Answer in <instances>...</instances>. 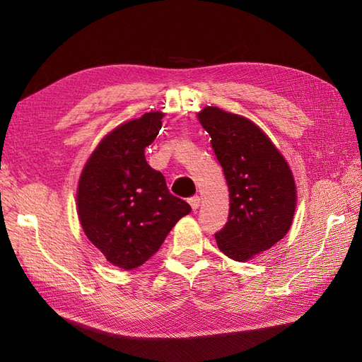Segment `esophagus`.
I'll return each mask as SVG.
<instances>
[{
	"label": "esophagus",
	"instance_id": "obj_1",
	"mask_svg": "<svg viewBox=\"0 0 362 362\" xmlns=\"http://www.w3.org/2000/svg\"><path fill=\"white\" fill-rule=\"evenodd\" d=\"M189 204H190V206H192V210H193V211L198 210V208H199V204H201L199 196H193V198H190V199H189Z\"/></svg>",
	"mask_w": 362,
	"mask_h": 362
}]
</instances>
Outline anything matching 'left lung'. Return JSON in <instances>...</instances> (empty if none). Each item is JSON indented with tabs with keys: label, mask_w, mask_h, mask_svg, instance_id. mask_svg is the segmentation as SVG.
Here are the masks:
<instances>
[{
	"label": "left lung",
	"mask_w": 362,
	"mask_h": 362,
	"mask_svg": "<svg viewBox=\"0 0 362 362\" xmlns=\"http://www.w3.org/2000/svg\"><path fill=\"white\" fill-rule=\"evenodd\" d=\"M198 119L229 190V216L214 234L217 246L229 258L247 261L288 233L296 210L293 173L252 120L217 107H205Z\"/></svg>",
	"instance_id": "1"
}]
</instances>
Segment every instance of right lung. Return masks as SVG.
I'll return each mask as SVG.
<instances>
[{
    "label": "right lung",
    "mask_w": 362,
    "mask_h": 362,
    "mask_svg": "<svg viewBox=\"0 0 362 362\" xmlns=\"http://www.w3.org/2000/svg\"><path fill=\"white\" fill-rule=\"evenodd\" d=\"M163 113L151 112L108 133L81 172L76 206L83 231L113 266L133 270L163 245L190 205L170 194L152 169L145 148L161 129Z\"/></svg>",
    "instance_id": "add662e5"
}]
</instances>
